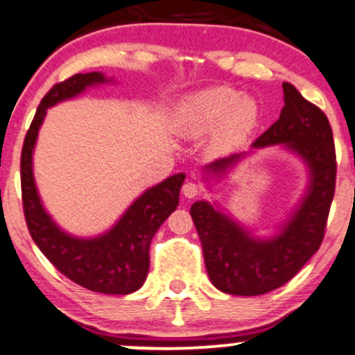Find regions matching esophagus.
Instances as JSON below:
<instances>
[{
  "label": "esophagus",
  "mask_w": 355,
  "mask_h": 355,
  "mask_svg": "<svg viewBox=\"0 0 355 355\" xmlns=\"http://www.w3.org/2000/svg\"><path fill=\"white\" fill-rule=\"evenodd\" d=\"M182 192L187 198H196L197 196H200V189H198L197 184L193 182H187V184L182 187Z\"/></svg>",
  "instance_id": "1"
}]
</instances>
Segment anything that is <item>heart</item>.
<instances>
[{"mask_svg":"<svg viewBox=\"0 0 355 355\" xmlns=\"http://www.w3.org/2000/svg\"><path fill=\"white\" fill-rule=\"evenodd\" d=\"M258 106L231 87H212L187 97L178 119L184 131L205 135L217 126L216 146L220 150L237 146L251 135L258 123Z\"/></svg>","mask_w":355,"mask_h":355,"instance_id":"1","label":"heart"}]
</instances>
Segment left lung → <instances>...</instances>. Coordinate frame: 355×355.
Here are the masks:
<instances>
[{"instance_id": "obj_1", "label": "left lung", "mask_w": 355, "mask_h": 355, "mask_svg": "<svg viewBox=\"0 0 355 355\" xmlns=\"http://www.w3.org/2000/svg\"><path fill=\"white\" fill-rule=\"evenodd\" d=\"M285 106L279 119L254 141L256 148L285 143L309 163L311 184L282 234L259 241L214 210L207 202L190 207L214 286L229 295L256 297L290 282L320 248L336 193L337 159L332 128L320 107L306 101L291 84L283 83ZM241 155L209 165L214 173L225 170Z\"/></svg>"}]
</instances>
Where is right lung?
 Returning <instances> with one entry per match:
<instances>
[{
  "label": "right lung",
  "mask_w": 355,
  "mask_h": 355,
  "mask_svg": "<svg viewBox=\"0 0 355 355\" xmlns=\"http://www.w3.org/2000/svg\"><path fill=\"white\" fill-rule=\"evenodd\" d=\"M104 80L99 72L76 73L57 83L40 101L21 148V202L30 236L62 275L97 293L128 295L145 283L150 270V243L159 225L177 209L185 175H173L146 190L107 234L77 239L62 232L42 207L32 171L33 146L46 107Z\"/></svg>",
  "instance_id": "add662e5"
}]
</instances>
